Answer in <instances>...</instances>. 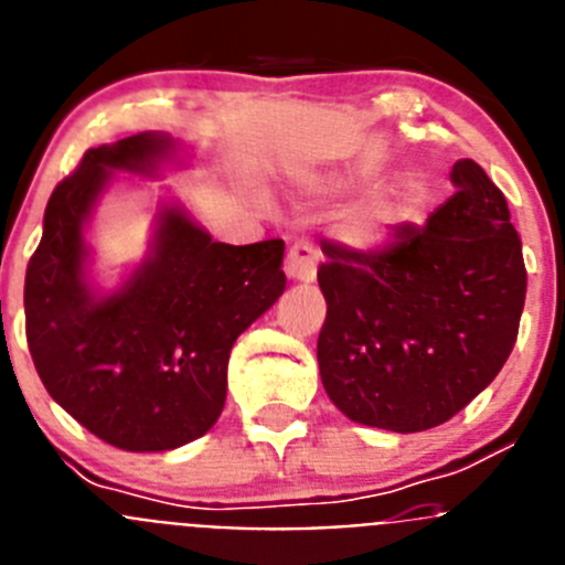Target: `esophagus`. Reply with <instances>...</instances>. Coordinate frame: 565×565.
<instances>
[{
	"label": "esophagus",
	"instance_id": "1",
	"mask_svg": "<svg viewBox=\"0 0 565 565\" xmlns=\"http://www.w3.org/2000/svg\"><path fill=\"white\" fill-rule=\"evenodd\" d=\"M286 274L288 279H297V282H313V277H317V248L306 239L294 243L286 257Z\"/></svg>",
	"mask_w": 565,
	"mask_h": 565
}]
</instances>
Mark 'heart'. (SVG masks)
I'll return each instance as SVG.
<instances>
[{
    "instance_id": "b5f03b06",
    "label": "heart",
    "mask_w": 565,
    "mask_h": 565,
    "mask_svg": "<svg viewBox=\"0 0 565 565\" xmlns=\"http://www.w3.org/2000/svg\"><path fill=\"white\" fill-rule=\"evenodd\" d=\"M404 217V198L402 194H382L376 201L364 203L342 217L337 234L351 243V246H376L387 237L393 226Z\"/></svg>"
}]
</instances>
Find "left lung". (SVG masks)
Listing matches in <instances>:
<instances>
[{
    "mask_svg": "<svg viewBox=\"0 0 565 565\" xmlns=\"http://www.w3.org/2000/svg\"><path fill=\"white\" fill-rule=\"evenodd\" d=\"M450 181L456 194L424 226L402 223L373 252L322 243L319 376L351 422L393 433L438 427L515 348L526 266L507 198L469 158Z\"/></svg>",
    "mask_w": 565,
    "mask_h": 565,
    "instance_id": "obj_1",
    "label": "left lung"
}]
</instances>
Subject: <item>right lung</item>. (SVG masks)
<instances>
[{
    "instance_id": "right-lung-1",
    "label": "right lung",
    "mask_w": 565,
    "mask_h": 565,
    "mask_svg": "<svg viewBox=\"0 0 565 565\" xmlns=\"http://www.w3.org/2000/svg\"><path fill=\"white\" fill-rule=\"evenodd\" d=\"M161 132L87 149L44 209L24 274V331L47 393L93 436L163 452L209 433L226 404L228 353L286 291L282 239L228 246L181 206H163L152 254L121 288L93 291L84 226L115 169L154 174Z\"/></svg>"
}]
</instances>
